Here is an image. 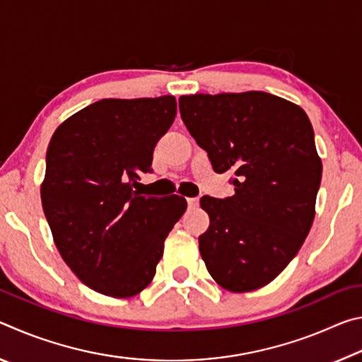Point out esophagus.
Here are the masks:
<instances>
[{"label": "esophagus", "instance_id": "esophagus-1", "mask_svg": "<svg viewBox=\"0 0 362 362\" xmlns=\"http://www.w3.org/2000/svg\"><path fill=\"white\" fill-rule=\"evenodd\" d=\"M187 203H188V207H198L199 199L198 198H188Z\"/></svg>", "mask_w": 362, "mask_h": 362}]
</instances>
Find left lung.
Masks as SVG:
<instances>
[{"label": "left lung", "mask_w": 362, "mask_h": 362, "mask_svg": "<svg viewBox=\"0 0 362 362\" xmlns=\"http://www.w3.org/2000/svg\"><path fill=\"white\" fill-rule=\"evenodd\" d=\"M187 129L216 173H233L235 194L203 196L209 228L199 252L214 281L250 292L297 255L315 220L322 163L308 116L283 97L247 93L179 99Z\"/></svg>", "instance_id": "1"}]
</instances>
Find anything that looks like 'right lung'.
<instances>
[{
  "label": "right lung",
  "instance_id": "obj_1",
  "mask_svg": "<svg viewBox=\"0 0 362 362\" xmlns=\"http://www.w3.org/2000/svg\"><path fill=\"white\" fill-rule=\"evenodd\" d=\"M175 113L174 95L102 99L66 118L49 142L42 211L64 262L103 296L134 297L151 283L187 209L179 194L134 189Z\"/></svg>",
  "mask_w": 362,
  "mask_h": 362
}]
</instances>
